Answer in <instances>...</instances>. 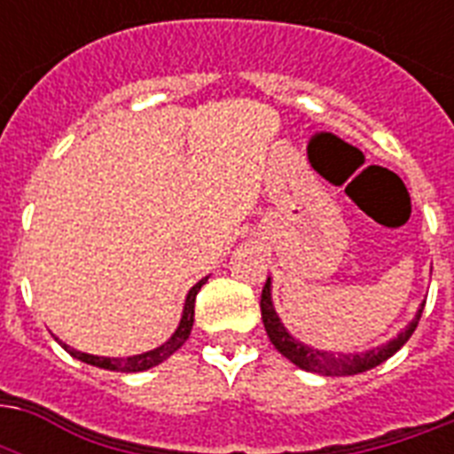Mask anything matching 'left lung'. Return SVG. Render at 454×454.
I'll use <instances>...</instances> for the list:
<instances>
[{"instance_id":"left-lung-1","label":"left lung","mask_w":454,"mask_h":454,"mask_svg":"<svg viewBox=\"0 0 454 454\" xmlns=\"http://www.w3.org/2000/svg\"><path fill=\"white\" fill-rule=\"evenodd\" d=\"M424 303L417 310L415 320L405 327V330L394 337L388 344H381L377 348H370L365 353H332V351H317L313 346L301 344L299 339H294L290 332L285 330V325L280 323L276 309H273V299H270V278L263 285L262 292V320L263 327H266V334H269L270 344L276 346L278 351L283 353L285 358L294 363L297 367L306 370V372L325 374V377H346V374H358L365 372V370H372V367L381 365L384 360L391 358L398 348H401L412 332L417 330V323L422 317Z\"/></svg>"}]
</instances>
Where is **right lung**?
Masks as SVG:
<instances>
[{
	"label": "right lung",
	"mask_w": 454,
	"mask_h": 454,
	"mask_svg": "<svg viewBox=\"0 0 454 454\" xmlns=\"http://www.w3.org/2000/svg\"><path fill=\"white\" fill-rule=\"evenodd\" d=\"M207 283V278H202L198 285H192L188 297L184 303V316H181V323H178L176 332L171 334L162 346H157L153 351L138 353V356H129V358H106V356H91V353H82L77 348H70L67 344L60 341V346L66 348L73 358L87 363V365L103 367V370H115V372H144V370H151V367L160 365L162 360H167L171 353H176L181 346L185 344V339L191 337L192 320H195V297H198L200 287Z\"/></svg>",
	"instance_id": "add662e5"
}]
</instances>
